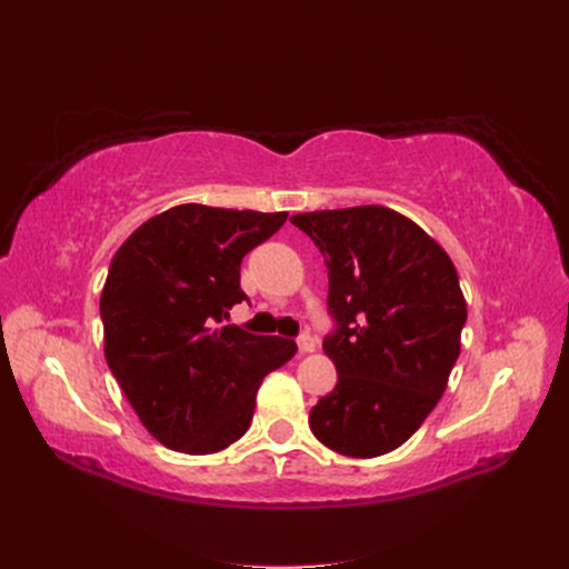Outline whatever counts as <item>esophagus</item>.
<instances>
[{"label":"esophagus","instance_id":"obj_1","mask_svg":"<svg viewBox=\"0 0 569 569\" xmlns=\"http://www.w3.org/2000/svg\"><path fill=\"white\" fill-rule=\"evenodd\" d=\"M297 347H299L301 353H313L316 351V339L311 335H301L297 339Z\"/></svg>","mask_w":569,"mask_h":569}]
</instances>
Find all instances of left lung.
Returning <instances> with one entry per match:
<instances>
[{"instance_id": "obj_1", "label": "left lung", "mask_w": 569, "mask_h": 569, "mask_svg": "<svg viewBox=\"0 0 569 569\" xmlns=\"http://www.w3.org/2000/svg\"><path fill=\"white\" fill-rule=\"evenodd\" d=\"M289 220L325 256L337 320L322 341L337 387L308 422L341 456H385L418 432L449 385L468 320L456 266L418 222L387 206Z\"/></svg>"}]
</instances>
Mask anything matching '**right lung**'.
Wrapping results in <instances>:
<instances>
[{
    "label": "right lung",
    "instance_id": "right-lung-1",
    "mask_svg": "<svg viewBox=\"0 0 569 569\" xmlns=\"http://www.w3.org/2000/svg\"><path fill=\"white\" fill-rule=\"evenodd\" d=\"M284 220V211L180 203L116 251L99 301L104 356L137 418L168 449H228L251 425L263 377L297 353L291 339L222 325L247 299L242 258Z\"/></svg>",
    "mask_w": 569,
    "mask_h": 569
}]
</instances>
